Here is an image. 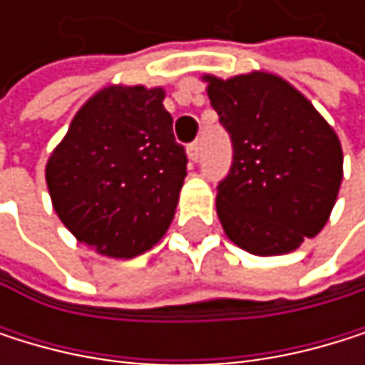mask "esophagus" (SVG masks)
<instances>
[{"label": "esophagus", "mask_w": 365, "mask_h": 365, "mask_svg": "<svg viewBox=\"0 0 365 365\" xmlns=\"http://www.w3.org/2000/svg\"><path fill=\"white\" fill-rule=\"evenodd\" d=\"M186 153H188V160H190V162H197V160H199V155H201V146H199V142L188 144Z\"/></svg>", "instance_id": "1"}]
</instances>
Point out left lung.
I'll list each match as a JSON object with an SVG mask.
<instances>
[{"instance_id": "left-lung-1", "label": "left lung", "mask_w": 365, "mask_h": 365, "mask_svg": "<svg viewBox=\"0 0 365 365\" xmlns=\"http://www.w3.org/2000/svg\"><path fill=\"white\" fill-rule=\"evenodd\" d=\"M210 105L232 140L217 186L227 238L256 256L298 250L327 225L341 184V144L331 124L280 76H203Z\"/></svg>"}]
</instances>
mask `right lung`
Returning a JSON list of instances; mask_svg holds the SVG:
<instances>
[{"mask_svg":"<svg viewBox=\"0 0 365 365\" xmlns=\"http://www.w3.org/2000/svg\"><path fill=\"white\" fill-rule=\"evenodd\" d=\"M164 89L111 85L78 109L46 181L63 225L113 258L150 250L168 230L186 177Z\"/></svg>","mask_w":365,"mask_h":365,"instance_id":"right-lung-1","label":"right lung"}]
</instances>
